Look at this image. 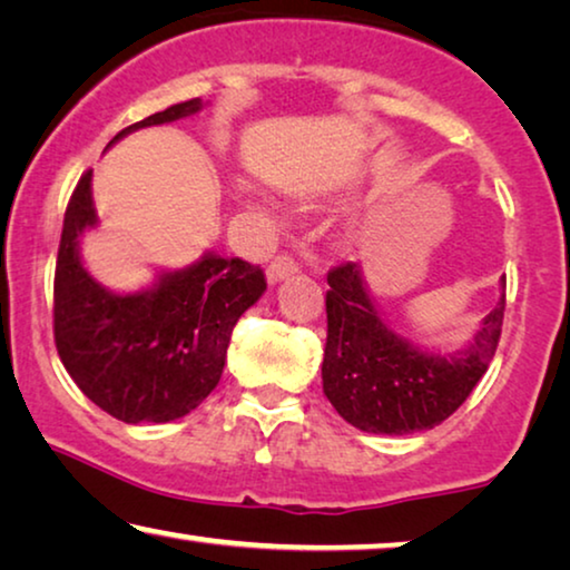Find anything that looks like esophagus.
Listing matches in <instances>:
<instances>
[{"instance_id": "34e87169", "label": "esophagus", "mask_w": 570, "mask_h": 570, "mask_svg": "<svg viewBox=\"0 0 570 570\" xmlns=\"http://www.w3.org/2000/svg\"><path fill=\"white\" fill-rule=\"evenodd\" d=\"M296 271H299V263H296L292 256H284L282 253V256H276L274 261H271L266 276L271 284H278V282H284V278L294 276Z\"/></svg>"}]
</instances>
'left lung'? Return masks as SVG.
Segmentation results:
<instances>
[{
  "label": "left lung",
  "mask_w": 570,
  "mask_h": 570,
  "mask_svg": "<svg viewBox=\"0 0 570 570\" xmlns=\"http://www.w3.org/2000/svg\"><path fill=\"white\" fill-rule=\"evenodd\" d=\"M327 343L322 389L340 417L376 435L432 430L461 406L494 358L504 294L483 317L471 345L440 355L396 335L373 304L358 263L327 274Z\"/></svg>",
  "instance_id": "obj_1"
}]
</instances>
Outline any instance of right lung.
Segmentation results:
<instances>
[{"label": "right lung", "mask_w": 570, "mask_h": 570, "mask_svg": "<svg viewBox=\"0 0 570 570\" xmlns=\"http://www.w3.org/2000/svg\"><path fill=\"white\" fill-rule=\"evenodd\" d=\"M199 109L202 99L171 105L125 127L115 140ZM95 225L87 171L68 199L56 261L53 335L61 363L115 420L158 424L184 417L219 384L233 327L266 292V276L243 258L207 253L189 268L160 274L148 292L112 294L79 256V235Z\"/></svg>", "instance_id": "right-lung-1"}]
</instances>
